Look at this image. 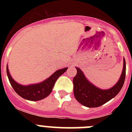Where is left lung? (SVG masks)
I'll return each instance as SVG.
<instances>
[{
  "label": "left lung",
  "mask_w": 132,
  "mask_h": 132,
  "mask_svg": "<svg viewBox=\"0 0 132 132\" xmlns=\"http://www.w3.org/2000/svg\"><path fill=\"white\" fill-rule=\"evenodd\" d=\"M76 76L73 78V93L77 101L82 105L88 108H95L114 98L120 91L126 77V61L123 58V66L122 75L117 83L114 87L107 90L101 89L95 87L85 77V75L79 67Z\"/></svg>",
  "instance_id": "obj_1"
}]
</instances>
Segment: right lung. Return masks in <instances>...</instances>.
Instances as JSON below:
<instances>
[{
  "instance_id": "add662e5",
  "label": "right lung",
  "mask_w": 132,
  "mask_h": 132,
  "mask_svg": "<svg viewBox=\"0 0 132 132\" xmlns=\"http://www.w3.org/2000/svg\"><path fill=\"white\" fill-rule=\"evenodd\" d=\"M67 69V67L56 71L53 74L42 82L30 85H22L16 82L10 75L8 65L6 66L7 76L10 85L14 91L22 98L28 101H38L47 97L52 91L56 80L60 75L63 74Z\"/></svg>"
}]
</instances>
